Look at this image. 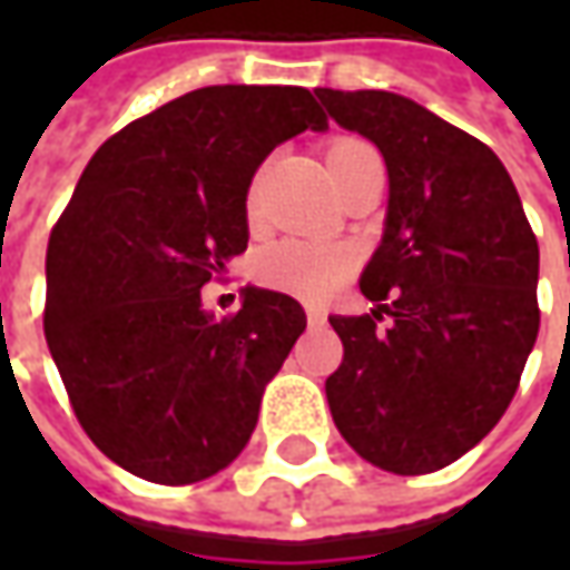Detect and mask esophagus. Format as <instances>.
Returning <instances> with one entry per match:
<instances>
[{
    "label": "esophagus",
    "mask_w": 570,
    "mask_h": 570,
    "mask_svg": "<svg viewBox=\"0 0 570 570\" xmlns=\"http://www.w3.org/2000/svg\"><path fill=\"white\" fill-rule=\"evenodd\" d=\"M307 323H311V326H320V323H326V314H323L320 307H307Z\"/></svg>",
    "instance_id": "34e87169"
}]
</instances>
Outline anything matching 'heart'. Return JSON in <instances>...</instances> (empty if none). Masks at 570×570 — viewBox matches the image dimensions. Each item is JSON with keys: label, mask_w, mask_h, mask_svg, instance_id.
Wrapping results in <instances>:
<instances>
[{"label": "heart", "mask_w": 570, "mask_h": 570, "mask_svg": "<svg viewBox=\"0 0 570 570\" xmlns=\"http://www.w3.org/2000/svg\"><path fill=\"white\" fill-rule=\"evenodd\" d=\"M358 145L367 142H362V139H336L330 145V158L348 151V148H358ZM253 273L266 288L307 297V301H320V297L333 295L348 278L352 253L340 247V244L285 237V240H275L266 250L256 253Z\"/></svg>", "instance_id": "obj_1"}]
</instances>
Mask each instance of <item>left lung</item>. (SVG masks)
Segmentation results:
<instances>
[{"label":"left lung","instance_id":"8db88e82","mask_svg":"<svg viewBox=\"0 0 570 570\" xmlns=\"http://www.w3.org/2000/svg\"><path fill=\"white\" fill-rule=\"evenodd\" d=\"M381 148L390 206L362 273L364 317H330L342 364L326 400L352 450L425 475L472 450L514 400L539 333V244L492 148L390 91L317 88Z\"/></svg>","mask_w":570,"mask_h":570}]
</instances>
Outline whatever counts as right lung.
<instances>
[{
	"label": "right lung",
	"instance_id": "1",
	"mask_svg": "<svg viewBox=\"0 0 570 570\" xmlns=\"http://www.w3.org/2000/svg\"><path fill=\"white\" fill-rule=\"evenodd\" d=\"M326 129L307 88L212 85L167 100L95 151L47 247L43 333L78 425L126 472L193 485L247 448L266 383L307 317L203 285L247 250V189L275 145Z\"/></svg>",
	"mask_w": 570,
	"mask_h": 570
}]
</instances>
